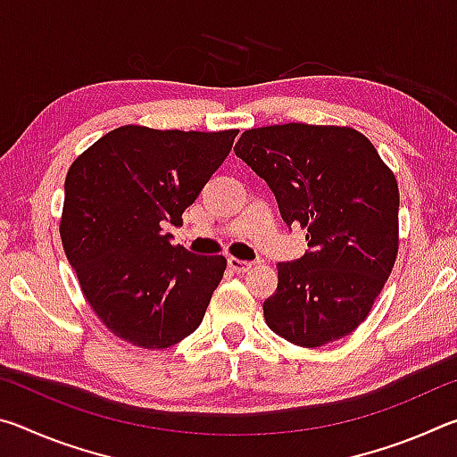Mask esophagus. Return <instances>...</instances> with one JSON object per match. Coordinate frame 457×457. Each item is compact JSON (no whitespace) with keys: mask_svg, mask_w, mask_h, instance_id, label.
Wrapping results in <instances>:
<instances>
[{"mask_svg":"<svg viewBox=\"0 0 457 457\" xmlns=\"http://www.w3.org/2000/svg\"><path fill=\"white\" fill-rule=\"evenodd\" d=\"M228 266L229 270H234L237 274H244V272H250L252 270V262H245V260H237V258H228Z\"/></svg>","mask_w":457,"mask_h":457,"instance_id":"esophagus-1","label":"esophagus"}]
</instances>
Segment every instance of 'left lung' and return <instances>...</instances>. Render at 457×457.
Returning a JSON list of instances; mask_svg holds the SVG:
<instances>
[{"mask_svg":"<svg viewBox=\"0 0 457 457\" xmlns=\"http://www.w3.org/2000/svg\"><path fill=\"white\" fill-rule=\"evenodd\" d=\"M234 151L274 191L286 226L308 231L304 256L278 264V288L264 303L268 327L306 349L351 335L397 258L395 175L349 127L250 129Z\"/></svg>","mask_w":457,"mask_h":457,"instance_id":"obj_1","label":"left lung"}]
</instances>
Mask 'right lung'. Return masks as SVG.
<instances>
[{"label": "right lung", "mask_w": 457, "mask_h": 457, "mask_svg": "<svg viewBox=\"0 0 457 457\" xmlns=\"http://www.w3.org/2000/svg\"><path fill=\"white\" fill-rule=\"evenodd\" d=\"M236 135L127 125L68 169L62 245L92 311L127 343L169 349L204 320L228 262L171 245L163 226L183 221Z\"/></svg>", "instance_id": "right-lung-1"}]
</instances>
